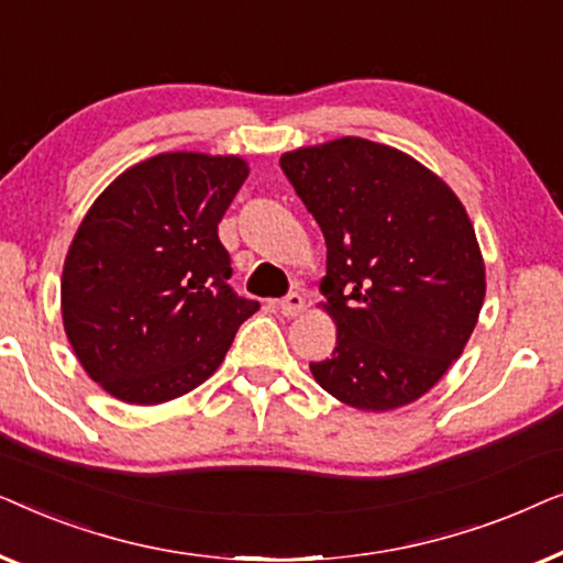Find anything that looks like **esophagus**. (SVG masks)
Returning <instances> with one entry per match:
<instances>
[{"label":"esophagus","instance_id":"34e87169","mask_svg":"<svg viewBox=\"0 0 563 563\" xmlns=\"http://www.w3.org/2000/svg\"><path fill=\"white\" fill-rule=\"evenodd\" d=\"M302 310H305V297L299 295V291H289L287 297L279 299V312L284 318H295V314H299Z\"/></svg>","mask_w":563,"mask_h":563}]
</instances>
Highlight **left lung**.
Returning a JSON list of instances; mask_svg holds the SVG:
<instances>
[{"label": "left lung", "mask_w": 563, "mask_h": 563, "mask_svg": "<svg viewBox=\"0 0 563 563\" xmlns=\"http://www.w3.org/2000/svg\"><path fill=\"white\" fill-rule=\"evenodd\" d=\"M279 166L328 245L320 291L338 341L312 376L356 410L415 402L461 356L484 302L464 205L407 153L364 137L284 153Z\"/></svg>", "instance_id": "1"}]
</instances>
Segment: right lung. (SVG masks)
Returning a JSON list of instances; mask_svg holds the SVG:
<instances>
[{
  "instance_id": "obj_1",
  "label": "right lung",
  "mask_w": 563,
  "mask_h": 563,
  "mask_svg": "<svg viewBox=\"0 0 563 563\" xmlns=\"http://www.w3.org/2000/svg\"><path fill=\"white\" fill-rule=\"evenodd\" d=\"M245 176L235 156L161 153L118 176L81 220L60 312L76 358L112 397L161 405L187 395L258 310L230 287L218 238Z\"/></svg>"
}]
</instances>
